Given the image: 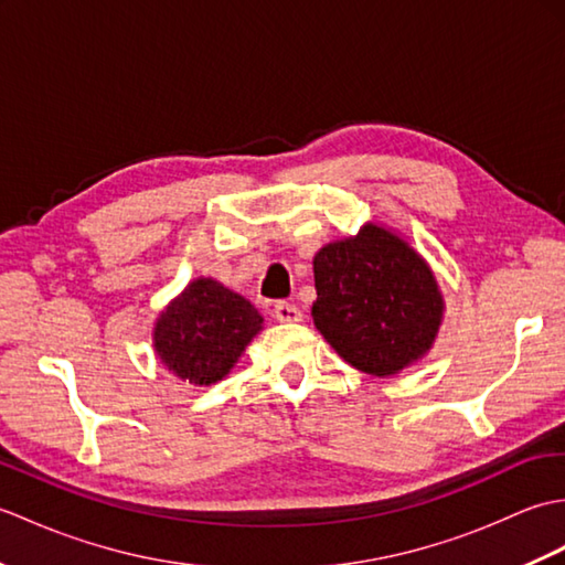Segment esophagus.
<instances>
[{"label":"esophagus","mask_w":565,"mask_h":565,"mask_svg":"<svg viewBox=\"0 0 565 565\" xmlns=\"http://www.w3.org/2000/svg\"><path fill=\"white\" fill-rule=\"evenodd\" d=\"M271 313H274V318L279 320V322H301L303 320L301 308L294 306V303H286V301L276 303Z\"/></svg>","instance_id":"esophagus-1"}]
</instances>
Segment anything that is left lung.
I'll list each match as a JSON object with an SVG mask.
<instances>
[{
	"mask_svg": "<svg viewBox=\"0 0 565 565\" xmlns=\"http://www.w3.org/2000/svg\"><path fill=\"white\" fill-rule=\"evenodd\" d=\"M313 322L347 364L388 379L437 340L444 296L427 259L391 227L364 223L313 257Z\"/></svg>",
	"mask_w": 565,
	"mask_h": 565,
	"instance_id": "obj_1",
	"label": "left lung"
}]
</instances>
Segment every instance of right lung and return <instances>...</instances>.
<instances>
[{"instance_id":"right-lung-1","label":"right lung","mask_w":565,"mask_h":565,"mask_svg":"<svg viewBox=\"0 0 565 565\" xmlns=\"http://www.w3.org/2000/svg\"><path fill=\"white\" fill-rule=\"evenodd\" d=\"M262 328L264 318L245 296L199 276L154 320L152 347L170 374L211 386L231 374Z\"/></svg>"}]
</instances>
